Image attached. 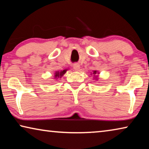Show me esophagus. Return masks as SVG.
<instances>
[{
  "instance_id": "1",
  "label": "esophagus",
  "mask_w": 149,
  "mask_h": 149,
  "mask_svg": "<svg viewBox=\"0 0 149 149\" xmlns=\"http://www.w3.org/2000/svg\"><path fill=\"white\" fill-rule=\"evenodd\" d=\"M73 67H74V69L75 70V71H78L79 69V64H78V63H75V64H74V65H73Z\"/></svg>"
}]
</instances>
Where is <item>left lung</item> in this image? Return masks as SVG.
Returning a JSON list of instances; mask_svg holds the SVG:
<instances>
[{"instance_id":"8db88e82","label":"left lung","mask_w":149,"mask_h":149,"mask_svg":"<svg viewBox=\"0 0 149 149\" xmlns=\"http://www.w3.org/2000/svg\"><path fill=\"white\" fill-rule=\"evenodd\" d=\"M97 74V72H96V71L93 72V74Z\"/></svg>"}]
</instances>
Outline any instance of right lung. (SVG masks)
Segmentation results:
<instances>
[{
  "instance_id": "obj_1",
  "label": "right lung",
  "mask_w": 149,
  "mask_h": 149,
  "mask_svg": "<svg viewBox=\"0 0 149 149\" xmlns=\"http://www.w3.org/2000/svg\"><path fill=\"white\" fill-rule=\"evenodd\" d=\"M67 70H63V71H61V72H56V73H55V77H61L63 75H64L65 72H66Z\"/></svg>"
}]
</instances>
